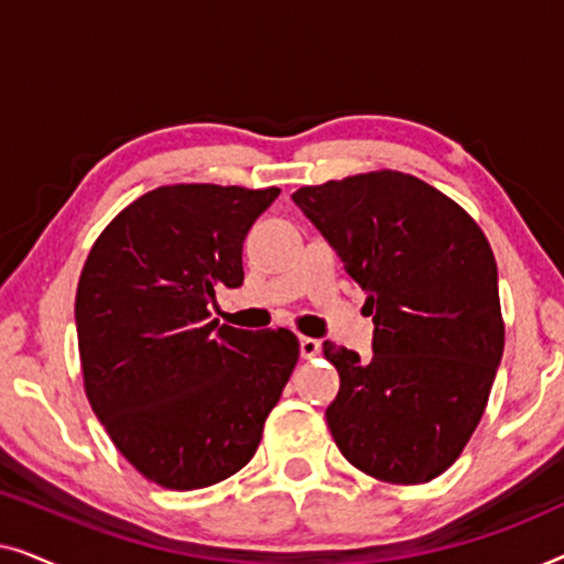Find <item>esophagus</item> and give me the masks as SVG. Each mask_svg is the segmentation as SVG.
<instances>
[{"label":"esophagus","mask_w":564,"mask_h":564,"mask_svg":"<svg viewBox=\"0 0 564 564\" xmlns=\"http://www.w3.org/2000/svg\"><path fill=\"white\" fill-rule=\"evenodd\" d=\"M300 354H303V359L318 357V354H321V341H318V338H307V336L300 338Z\"/></svg>","instance_id":"esophagus-1"}]
</instances>
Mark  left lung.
<instances>
[{
    "instance_id": "8db88e82",
    "label": "left lung",
    "mask_w": 564,
    "mask_h": 564,
    "mask_svg": "<svg viewBox=\"0 0 564 564\" xmlns=\"http://www.w3.org/2000/svg\"><path fill=\"white\" fill-rule=\"evenodd\" d=\"M292 199L365 290L375 323L372 359L323 344L341 380L330 436L375 480H434L475 434L503 357L488 238L452 197L392 169L300 187Z\"/></svg>"
}]
</instances>
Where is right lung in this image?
I'll return each instance as SVG.
<instances>
[{"label": "right lung", "instance_id": "obj_1", "mask_svg": "<svg viewBox=\"0 0 564 564\" xmlns=\"http://www.w3.org/2000/svg\"><path fill=\"white\" fill-rule=\"evenodd\" d=\"M276 187L166 184L107 223L76 288L91 411L145 480L215 485L249 465L297 365L288 328L218 326V288H241L243 238Z\"/></svg>", "mask_w": 564, "mask_h": 564}]
</instances>
